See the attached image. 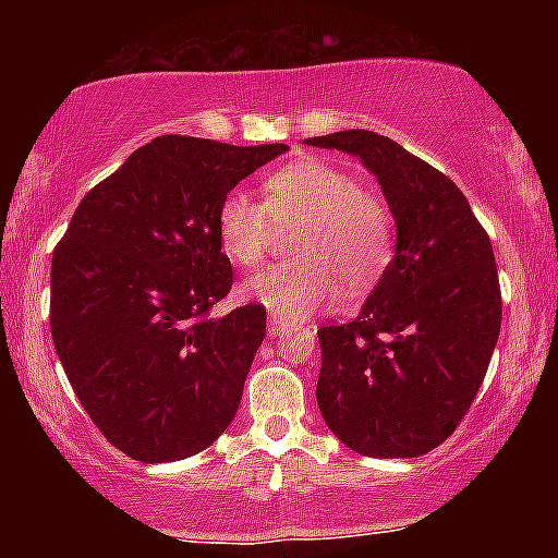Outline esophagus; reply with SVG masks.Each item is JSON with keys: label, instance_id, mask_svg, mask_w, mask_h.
Returning a JSON list of instances; mask_svg holds the SVG:
<instances>
[{"label": "esophagus", "instance_id": "34e87169", "mask_svg": "<svg viewBox=\"0 0 558 558\" xmlns=\"http://www.w3.org/2000/svg\"><path fill=\"white\" fill-rule=\"evenodd\" d=\"M289 332H294L292 325H287L281 317H269V335H271V338H287Z\"/></svg>", "mask_w": 558, "mask_h": 558}]
</instances>
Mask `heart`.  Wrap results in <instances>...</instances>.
I'll return each instance as SVG.
<instances>
[{"instance_id": "heart-1", "label": "heart", "mask_w": 558, "mask_h": 558, "mask_svg": "<svg viewBox=\"0 0 558 558\" xmlns=\"http://www.w3.org/2000/svg\"><path fill=\"white\" fill-rule=\"evenodd\" d=\"M266 205L248 193L226 195L216 216L220 251L248 269L262 262L274 223H300L289 251L296 256L254 274L241 284L243 300L300 323L338 300L340 281L361 294L391 258V213L361 180L338 165L304 157L264 180Z\"/></svg>"}]
</instances>
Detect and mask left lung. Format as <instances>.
Masks as SVG:
<instances>
[{
    "mask_svg": "<svg viewBox=\"0 0 558 558\" xmlns=\"http://www.w3.org/2000/svg\"><path fill=\"white\" fill-rule=\"evenodd\" d=\"M353 155L378 180L396 251L355 319L319 327L317 407L365 457H418L468 414L500 332L493 246L447 174L365 129L304 140Z\"/></svg>",
    "mask_w": 558,
    "mask_h": 558,
    "instance_id": "obj_1",
    "label": "left lung"
}]
</instances>
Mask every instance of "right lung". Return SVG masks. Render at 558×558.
I'll return each instance as SVG.
<instances>
[{
	"label": "right lung",
	"mask_w": 558,
	"mask_h": 558,
	"mask_svg": "<svg viewBox=\"0 0 558 558\" xmlns=\"http://www.w3.org/2000/svg\"><path fill=\"white\" fill-rule=\"evenodd\" d=\"M287 149L157 136L83 197L56 246L52 342L81 407L132 460L203 452L239 411L266 310L208 315L233 284L216 216Z\"/></svg>",
	"instance_id": "right-lung-1"
}]
</instances>
